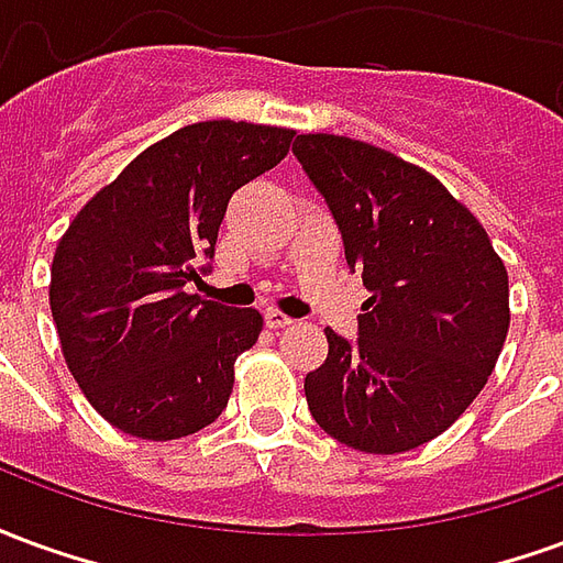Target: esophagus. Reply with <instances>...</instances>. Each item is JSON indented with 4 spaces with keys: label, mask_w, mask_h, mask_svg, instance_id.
I'll return each mask as SVG.
<instances>
[{
    "label": "esophagus",
    "mask_w": 563,
    "mask_h": 563,
    "mask_svg": "<svg viewBox=\"0 0 563 563\" xmlns=\"http://www.w3.org/2000/svg\"><path fill=\"white\" fill-rule=\"evenodd\" d=\"M265 325H268V329H286V325H292V317H286L277 307H268V310H265Z\"/></svg>",
    "instance_id": "1"
}]
</instances>
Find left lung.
Returning <instances> with one entry per match:
<instances>
[{"label": "left lung", "mask_w": 563, "mask_h": 563, "mask_svg": "<svg viewBox=\"0 0 563 563\" xmlns=\"http://www.w3.org/2000/svg\"><path fill=\"white\" fill-rule=\"evenodd\" d=\"M292 153L371 292L355 341L325 329L307 407L358 452H410L492 377L509 329L507 268L479 220L419 165L341 135H298Z\"/></svg>", "instance_id": "8db88e82"}]
</instances>
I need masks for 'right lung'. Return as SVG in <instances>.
Returning <instances> with one entry per match:
<instances>
[{"instance_id": "obj_1", "label": "right lung", "mask_w": 563, "mask_h": 563, "mask_svg": "<svg viewBox=\"0 0 563 563\" xmlns=\"http://www.w3.org/2000/svg\"><path fill=\"white\" fill-rule=\"evenodd\" d=\"M292 129L208 120L156 141L71 220L51 265L63 355L96 413L141 440L196 434L225 410L253 307L201 301L234 189L289 153Z\"/></svg>"}]
</instances>
